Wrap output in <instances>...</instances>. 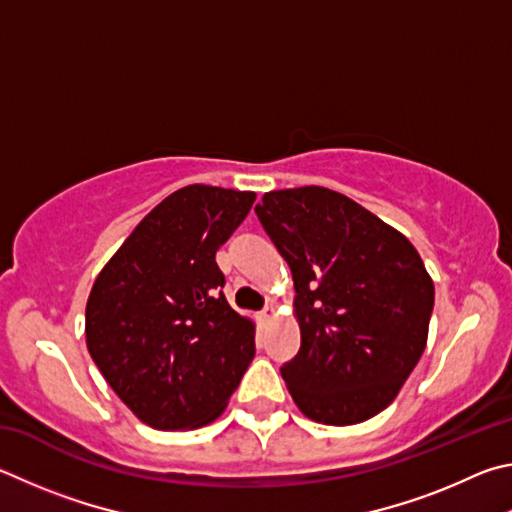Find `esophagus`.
Returning <instances> with one entry per match:
<instances>
[{
    "label": "esophagus",
    "instance_id": "esophagus-1",
    "mask_svg": "<svg viewBox=\"0 0 512 512\" xmlns=\"http://www.w3.org/2000/svg\"><path fill=\"white\" fill-rule=\"evenodd\" d=\"M274 315H276L274 306H265V308L261 310V319H263V321H272V319H274Z\"/></svg>",
    "mask_w": 512,
    "mask_h": 512
}]
</instances>
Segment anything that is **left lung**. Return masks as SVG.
Here are the masks:
<instances>
[{"instance_id": "8db88e82", "label": "left lung", "mask_w": 512, "mask_h": 512, "mask_svg": "<svg viewBox=\"0 0 512 512\" xmlns=\"http://www.w3.org/2000/svg\"><path fill=\"white\" fill-rule=\"evenodd\" d=\"M256 215L297 290L301 348L281 366L297 407L324 425L380 414L427 344L434 283L418 251L321 186L265 193Z\"/></svg>"}]
</instances>
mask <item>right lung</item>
<instances>
[{
    "label": "right lung",
    "mask_w": 512,
    "mask_h": 512,
    "mask_svg": "<svg viewBox=\"0 0 512 512\" xmlns=\"http://www.w3.org/2000/svg\"><path fill=\"white\" fill-rule=\"evenodd\" d=\"M256 195L191 184L157 204L94 281L85 310L98 371L143 423L177 432L222 414L256 353L222 294L215 251Z\"/></svg>",
    "instance_id": "1"
}]
</instances>
